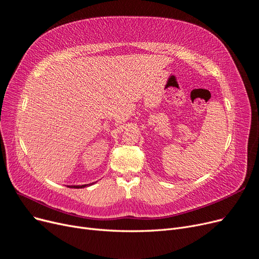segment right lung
<instances>
[{"label": "right lung", "mask_w": 259, "mask_h": 259, "mask_svg": "<svg viewBox=\"0 0 259 259\" xmlns=\"http://www.w3.org/2000/svg\"><path fill=\"white\" fill-rule=\"evenodd\" d=\"M92 185H94V183H92V184H90V185H82V186H67L68 188H73V189H82V188H85V187H88V186H92Z\"/></svg>", "instance_id": "1"}]
</instances>
